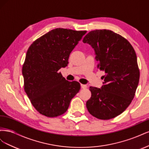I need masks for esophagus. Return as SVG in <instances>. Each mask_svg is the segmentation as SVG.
Listing matches in <instances>:
<instances>
[{"label": "esophagus", "instance_id": "34e87169", "mask_svg": "<svg viewBox=\"0 0 149 149\" xmlns=\"http://www.w3.org/2000/svg\"><path fill=\"white\" fill-rule=\"evenodd\" d=\"M81 88H83V89H86V88H87V85L81 84Z\"/></svg>", "mask_w": 149, "mask_h": 149}]
</instances>
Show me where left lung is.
Masks as SVG:
<instances>
[{
	"label": "left lung",
	"mask_w": 149,
	"mask_h": 149,
	"mask_svg": "<svg viewBox=\"0 0 149 149\" xmlns=\"http://www.w3.org/2000/svg\"><path fill=\"white\" fill-rule=\"evenodd\" d=\"M83 42L93 47L97 68L106 73L101 88L89 87L88 111L97 119H112L123 113L134 97L140 77L136 52L128 40L109 30L91 31Z\"/></svg>",
	"instance_id": "1"
}]
</instances>
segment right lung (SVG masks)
I'll list each match as a JSON object with an SVG mask.
<instances>
[{
  "mask_svg": "<svg viewBox=\"0 0 149 149\" xmlns=\"http://www.w3.org/2000/svg\"><path fill=\"white\" fill-rule=\"evenodd\" d=\"M86 32L55 29L29 48L22 67L24 89L41 114L55 118L64 114L79 92L78 82L68 81L58 71L68 65L71 52Z\"/></svg>",
  "mask_w": 149,
  "mask_h": 149,
  "instance_id": "obj_1",
  "label": "right lung"
}]
</instances>
